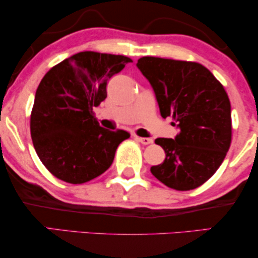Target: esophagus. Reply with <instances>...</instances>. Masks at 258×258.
<instances>
[{"label":"esophagus","instance_id":"esophagus-1","mask_svg":"<svg viewBox=\"0 0 258 258\" xmlns=\"http://www.w3.org/2000/svg\"><path fill=\"white\" fill-rule=\"evenodd\" d=\"M137 140H139V142H141L142 144H150L153 142V140L150 139V137H136Z\"/></svg>","mask_w":258,"mask_h":258}]
</instances>
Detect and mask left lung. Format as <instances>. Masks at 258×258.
Masks as SVG:
<instances>
[{
	"label": "left lung",
	"mask_w": 258,
	"mask_h": 258,
	"mask_svg": "<svg viewBox=\"0 0 258 258\" xmlns=\"http://www.w3.org/2000/svg\"><path fill=\"white\" fill-rule=\"evenodd\" d=\"M136 66L153 88L162 117L170 116L179 130L175 139L155 140L165 158L151 174L181 191L202 185L231 143V107L223 86L196 62L146 56Z\"/></svg>",
	"instance_id": "8db88e82"
}]
</instances>
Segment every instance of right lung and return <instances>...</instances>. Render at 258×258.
<instances>
[{
  "instance_id": "add662e5",
  "label": "right lung",
  "mask_w": 258,
  "mask_h": 258,
  "mask_svg": "<svg viewBox=\"0 0 258 258\" xmlns=\"http://www.w3.org/2000/svg\"><path fill=\"white\" fill-rule=\"evenodd\" d=\"M129 57L82 51L52 67L38 86L30 116L34 148L62 181L81 184L108 170L130 134L102 128L93 108L107 97V83Z\"/></svg>"
}]
</instances>
